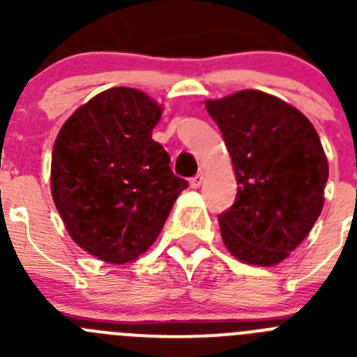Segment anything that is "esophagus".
Here are the masks:
<instances>
[{
    "mask_svg": "<svg viewBox=\"0 0 357 357\" xmlns=\"http://www.w3.org/2000/svg\"><path fill=\"white\" fill-rule=\"evenodd\" d=\"M202 182H204V175H202V173H197V175H195L193 178L189 181V185H191L193 189H197V188H200Z\"/></svg>",
    "mask_w": 357,
    "mask_h": 357,
    "instance_id": "esophagus-1",
    "label": "esophagus"
}]
</instances>
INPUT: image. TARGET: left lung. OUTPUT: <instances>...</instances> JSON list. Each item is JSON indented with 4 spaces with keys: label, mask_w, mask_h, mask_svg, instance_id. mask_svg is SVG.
Returning a JSON list of instances; mask_svg holds the SVG:
<instances>
[{
    "label": "left lung",
    "mask_w": 357,
    "mask_h": 357,
    "mask_svg": "<svg viewBox=\"0 0 357 357\" xmlns=\"http://www.w3.org/2000/svg\"><path fill=\"white\" fill-rule=\"evenodd\" d=\"M222 130L238 195L218 216L227 250L241 263L273 266L313 229L324 207L329 164L301 110L263 91L207 100Z\"/></svg>",
    "instance_id": "left-lung-1"
}]
</instances>
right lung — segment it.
Here are the masks:
<instances>
[{
	"label": "right lung",
	"mask_w": 357,
	"mask_h": 357,
	"mask_svg": "<svg viewBox=\"0 0 357 357\" xmlns=\"http://www.w3.org/2000/svg\"><path fill=\"white\" fill-rule=\"evenodd\" d=\"M162 107L132 87L91 98L52 151V197L78 247L110 264L148 250L188 182L151 139Z\"/></svg>",
	"instance_id": "add662e5"
}]
</instances>
